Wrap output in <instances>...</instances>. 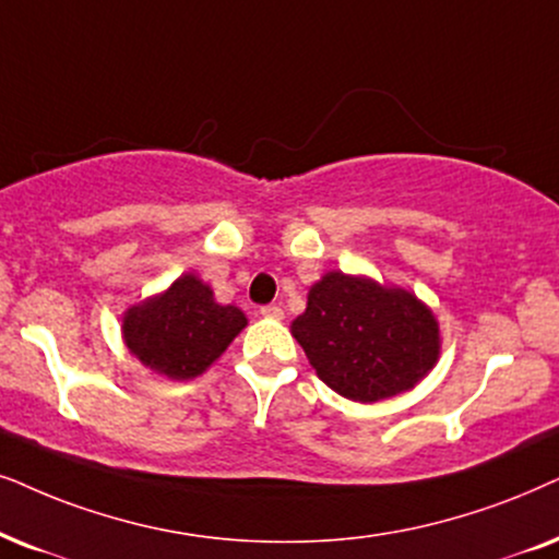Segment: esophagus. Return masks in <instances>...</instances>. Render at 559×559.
Wrapping results in <instances>:
<instances>
[{"label": "esophagus", "instance_id": "obj_1", "mask_svg": "<svg viewBox=\"0 0 559 559\" xmlns=\"http://www.w3.org/2000/svg\"><path fill=\"white\" fill-rule=\"evenodd\" d=\"M264 318H274V321H280V318H285V310H282L280 306H264L262 310H259Z\"/></svg>", "mask_w": 559, "mask_h": 559}]
</instances>
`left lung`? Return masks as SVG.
Here are the masks:
<instances>
[{"mask_svg": "<svg viewBox=\"0 0 559 559\" xmlns=\"http://www.w3.org/2000/svg\"><path fill=\"white\" fill-rule=\"evenodd\" d=\"M293 336L325 385L359 403L411 390L439 357V325L424 302L342 272L310 287Z\"/></svg>", "mask_w": 559, "mask_h": 559, "instance_id": "8db88e82", "label": "left lung"}]
</instances>
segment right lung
Listing matches in <instances>:
<instances>
[{"instance_id": "add662e5", "label": "right lung", "mask_w": 559, "mask_h": 559, "mask_svg": "<svg viewBox=\"0 0 559 559\" xmlns=\"http://www.w3.org/2000/svg\"><path fill=\"white\" fill-rule=\"evenodd\" d=\"M243 325L241 310L217 306L213 289L185 274L164 295L130 308L122 336L146 367L171 380H190L228 349Z\"/></svg>"}]
</instances>
